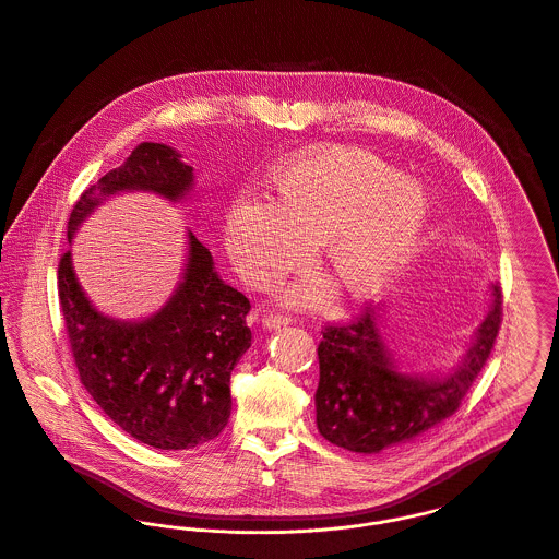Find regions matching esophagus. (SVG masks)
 <instances>
[{"instance_id": "obj_1", "label": "esophagus", "mask_w": 559, "mask_h": 559, "mask_svg": "<svg viewBox=\"0 0 559 559\" xmlns=\"http://www.w3.org/2000/svg\"><path fill=\"white\" fill-rule=\"evenodd\" d=\"M289 322H292V320H289L287 316H283V313H265V316H263V326L270 329V331L281 329V326H287Z\"/></svg>"}]
</instances>
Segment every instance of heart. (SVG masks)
I'll return each mask as SVG.
<instances>
[{
    "mask_svg": "<svg viewBox=\"0 0 559 559\" xmlns=\"http://www.w3.org/2000/svg\"><path fill=\"white\" fill-rule=\"evenodd\" d=\"M428 223V197L378 157L356 148H329L292 162L276 179V201L243 197L224 221L226 248L254 285H267L309 259L324 239L336 283L365 300L384 289L411 259ZM309 281L294 298L320 300Z\"/></svg>",
    "mask_w": 559,
    "mask_h": 559,
    "instance_id": "obj_1",
    "label": "heart"
}]
</instances>
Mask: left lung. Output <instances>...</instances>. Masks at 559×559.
Masks as SVG:
<instances>
[{
  "mask_svg": "<svg viewBox=\"0 0 559 559\" xmlns=\"http://www.w3.org/2000/svg\"><path fill=\"white\" fill-rule=\"evenodd\" d=\"M503 318L501 285L462 365L447 378L400 373L386 349L373 307L343 324H326L318 345V430L333 445L356 453H386L413 445L441 426L481 373Z\"/></svg>",
  "mask_w": 559,
  "mask_h": 559,
  "instance_id": "obj_1",
  "label": "left lung"
}]
</instances>
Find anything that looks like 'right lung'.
Listing matches in <instances>:
<instances>
[{
    "instance_id": "right-lung-1",
    "label": "right lung",
    "mask_w": 559,
    "mask_h": 559,
    "mask_svg": "<svg viewBox=\"0 0 559 559\" xmlns=\"http://www.w3.org/2000/svg\"><path fill=\"white\" fill-rule=\"evenodd\" d=\"M192 166L157 142H142L122 166L78 199L67 235L110 194L151 190L179 201ZM181 285L144 322L102 316L84 296L71 250L58 263V296L84 389L129 437L155 449H192L216 439L230 415V371L250 347L248 298L221 281L212 252L190 230Z\"/></svg>"
}]
</instances>
